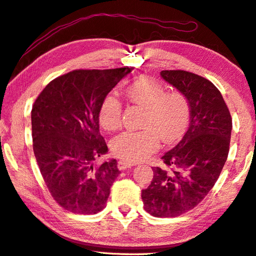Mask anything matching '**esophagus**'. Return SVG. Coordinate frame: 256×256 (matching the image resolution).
Listing matches in <instances>:
<instances>
[{
    "instance_id": "esophagus-1",
    "label": "esophagus",
    "mask_w": 256,
    "mask_h": 256,
    "mask_svg": "<svg viewBox=\"0 0 256 256\" xmlns=\"http://www.w3.org/2000/svg\"><path fill=\"white\" fill-rule=\"evenodd\" d=\"M136 166L134 164H132V162H128V161H118V168L120 169V170H125V169H128V168H131V166Z\"/></svg>"
}]
</instances>
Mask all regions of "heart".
<instances>
[{
    "label": "heart",
    "instance_id": "heart-1",
    "mask_svg": "<svg viewBox=\"0 0 256 256\" xmlns=\"http://www.w3.org/2000/svg\"><path fill=\"white\" fill-rule=\"evenodd\" d=\"M128 98L146 108L142 131H125L112 138L110 148L116 156L128 162L142 161L164 143H172L181 138L189 122V103L180 92H166L160 82L142 76L126 88ZM122 104L108 95L98 110L100 126L114 131L120 125Z\"/></svg>",
    "mask_w": 256,
    "mask_h": 256
}]
</instances>
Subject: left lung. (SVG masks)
<instances>
[{
  "instance_id": "8db88e82",
  "label": "left lung",
  "mask_w": 256,
  "mask_h": 256,
  "mask_svg": "<svg viewBox=\"0 0 256 256\" xmlns=\"http://www.w3.org/2000/svg\"><path fill=\"white\" fill-rule=\"evenodd\" d=\"M162 80L187 98L190 123L176 146L154 166L142 190L144 209L154 217H176L196 207L220 176L230 151L232 118L220 92L206 78L184 70H162Z\"/></svg>"
}]
</instances>
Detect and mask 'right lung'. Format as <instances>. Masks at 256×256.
I'll list each match as a JSON object with an SVG mask.
<instances>
[{"mask_svg":"<svg viewBox=\"0 0 256 256\" xmlns=\"http://www.w3.org/2000/svg\"><path fill=\"white\" fill-rule=\"evenodd\" d=\"M133 68L74 70L50 82L31 112L34 152L51 196L76 214L103 210L120 174L115 159L94 166L108 152L100 133L102 102Z\"/></svg>","mask_w":256,"mask_h":256,"instance_id":"add662e5","label":"right lung"}]
</instances>
